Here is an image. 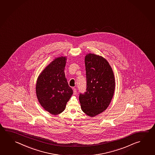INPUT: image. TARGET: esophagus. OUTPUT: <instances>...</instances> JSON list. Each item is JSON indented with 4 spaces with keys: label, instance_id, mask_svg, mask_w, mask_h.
<instances>
[{
    "label": "esophagus",
    "instance_id": "1",
    "mask_svg": "<svg viewBox=\"0 0 155 155\" xmlns=\"http://www.w3.org/2000/svg\"><path fill=\"white\" fill-rule=\"evenodd\" d=\"M77 94V90L75 88H74V95H76Z\"/></svg>",
    "mask_w": 155,
    "mask_h": 155
}]
</instances>
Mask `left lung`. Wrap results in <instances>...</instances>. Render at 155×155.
<instances>
[{
	"mask_svg": "<svg viewBox=\"0 0 155 155\" xmlns=\"http://www.w3.org/2000/svg\"><path fill=\"white\" fill-rule=\"evenodd\" d=\"M87 91L79 97L81 110L90 117L101 114L108 108L115 88L114 72L108 61L98 55L85 57Z\"/></svg>",
	"mask_w": 155,
	"mask_h": 155,
	"instance_id": "8db88e82",
	"label": "left lung"
}]
</instances>
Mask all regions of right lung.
Returning a JSON list of instances; mask_svg holds the SVG:
<instances>
[{
	"mask_svg": "<svg viewBox=\"0 0 155 155\" xmlns=\"http://www.w3.org/2000/svg\"><path fill=\"white\" fill-rule=\"evenodd\" d=\"M67 58H55L39 74L36 84V94L43 108L52 115L62 113L73 90L69 87L64 72Z\"/></svg>",
	"mask_w": 155,
	"mask_h": 155,
	"instance_id": "1",
	"label": "right lung"
}]
</instances>
